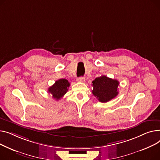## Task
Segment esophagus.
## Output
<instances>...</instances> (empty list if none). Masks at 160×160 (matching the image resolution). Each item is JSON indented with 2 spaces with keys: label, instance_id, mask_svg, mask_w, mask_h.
Instances as JSON below:
<instances>
[{
  "label": "esophagus",
  "instance_id": "34e87169",
  "mask_svg": "<svg viewBox=\"0 0 160 160\" xmlns=\"http://www.w3.org/2000/svg\"><path fill=\"white\" fill-rule=\"evenodd\" d=\"M84 81H85V79H84V78H83V77H80V78H77V81L78 82H83Z\"/></svg>",
  "mask_w": 160,
  "mask_h": 160
}]
</instances>
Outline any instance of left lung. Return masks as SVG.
I'll use <instances>...</instances> for the list:
<instances>
[{"mask_svg": "<svg viewBox=\"0 0 160 160\" xmlns=\"http://www.w3.org/2000/svg\"><path fill=\"white\" fill-rule=\"evenodd\" d=\"M92 93L101 102H107L118 94L119 81L102 76L92 81Z\"/></svg>", "mask_w": 160, "mask_h": 160, "instance_id": "1", "label": "left lung"}]
</instances>
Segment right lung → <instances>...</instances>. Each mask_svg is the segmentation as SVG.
Returning <instances> with one entry per match:
<instances>
[{
  "label": "right lung",
  "instance_id": "obj_1",
  "mask_svg": "<svg viewBox=\"0 0 160 160\" xmlns=\"http://www.w3.org/2000/svg\"><path fill=\"white\" fill-rule=\"evenodd\" d=\"M69 87L70 83L67 79H60L56 81L52 86L48 88V92L52 94L55 99L59 100L67 93Z\"/></svg>",
  "mask_w": 160,
  "mask_h": 160
}]
</instances>
